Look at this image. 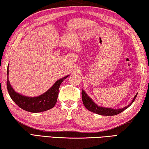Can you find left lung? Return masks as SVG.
<instances>
[{
	"instance_id": "8db88e82",
	"label": "left lung",
	"mask_w": 149,
	"mask_h": 149,
	"mask_svg": "<svg viewBox=\"0 0 149 149\" xmlns=\"http://www.w3.org/2000/svg\"><path fill=\"white\" fill-rule=\"evenodd\" d=\"M137 93L135 95L134 98L133 99L132 101L130 103V105L125 107L124 108L118 109L105 108V107H103L98 106L97 104H95L94 102H93L92 99H91L89 96L86 94V93L85 92V91L83 90L82 89V98L83 104L84 105L85 107L90 111L93 112V113H96V114H100V115H103V116H114L122 113V112L124 111L125 109L128 108L133 103H134L135 98L137 97Z\"/></svg>"
}]
</instances>
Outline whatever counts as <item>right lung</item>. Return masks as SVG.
Segmentation results:
<instances>
[{
  "label": "right lung",
  "instance_id": "right-lung-1",
  "mask_svg": "<svg viewBox=\"0 0 149 149\" xmlns=\"http://www.w3.org/2000/svg\"><path fill=\"white\" fill-rule=\"evenodd\" d=\"M9 69H7V89L12 100L21 109L31 113H40L53 108L56 105L59 93V88L63 80L69 75L59 79L49 89L38 97H27L19 94L13 89L8 80Z\"/></svg>",
  "mask_w": 149,
  "mask_h": 149
}]
</instances>
